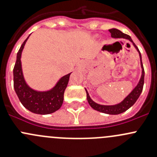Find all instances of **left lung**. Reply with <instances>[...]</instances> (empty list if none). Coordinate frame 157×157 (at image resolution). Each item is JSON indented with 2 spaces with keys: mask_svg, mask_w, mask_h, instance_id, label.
I'll return each mask as SVG.
<instances>
[{
  "mask_svg": "<svg viewBox=\"0 0 157 157\" xmlns=\"http://www.w3.org/2000/svg\"><path fill=\"white\" fill-rule=\"evenodd\" d=\"M111 33V36L114 39H125L129 40L130 42H132L133 45L134 46V48L137 49V51L139 53V56H140V66H141L142 72H141V77H140V80H139L138 83L137 84V86L134 88V90L123 99V101H121V102L118 104H115V105H100V104H98L96 102H95L93 99L90 98V95H89L87 90H86V98H87V101L90 104V106L92 107L95 110L98 111V112H102V113L109 114V115H118V114H121L122 112L127 111L128 109L131 108L133 105L136 102V101L137 100V99L140 96V93H142V90H143V86L144 83V69L143 64H142V60H141V55H140V52L139 51V49L137 48V47L136 46L135 44L134 43V42L132 41L131 38L127 34H124L122 32L120 31L118 29H111L109 30Z\"/></svg>",
  "mask_w": 157,
  "mask_h": 157,
  "instance_id": "1",
  "label": "left lung"
}]
</instances>
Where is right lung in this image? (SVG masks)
Returning <instances> with one entry per match:
<instances>
[{"mask_svg":"<svg viewBox=\"0 0 157 157\" xmlns=\"http://www.w3.org/2000/svg\"><path fill=\"white\" fill-rule=\"evenodd\" d=\"M27 39L17 52L13 68V87L23 106L30 112L39 115H48L58 110L64 101V90L68 83L71 73L61 77L55 86L47 91H37L28 86L23 74L21 55Z\"/></svg>","mask_w":157,"mask_h":157,"instance_id":"right-lung-1","label":"right lung"}]
</instances>
